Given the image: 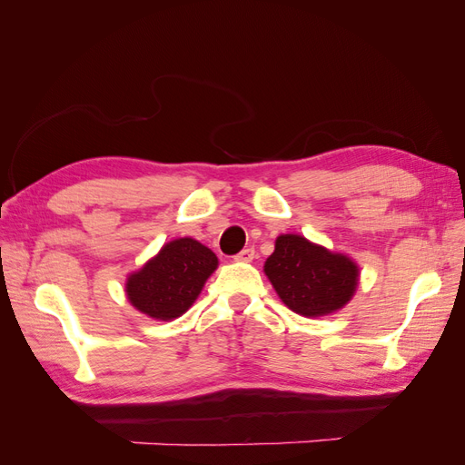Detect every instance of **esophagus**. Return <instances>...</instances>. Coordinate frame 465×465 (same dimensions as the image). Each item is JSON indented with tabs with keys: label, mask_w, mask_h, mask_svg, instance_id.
I'll list each match as a JSON object with an SVG mask.
<instances>
[{
	"label": "esophagus",
	"mask_w": 465,
	"mask_h": 465,
	"mask_svg": "<svg viewBox=\"0 0 465 465\" xmlns=\"http://www.w3.org/2000/svg\"><path fill=\"white\" fill-rule=\"evenodd\" d=\"M256 256V250L254 248H244L242 252H238V254L234 256L236 262H252Z\"/></svg>",
	"instance_id": "esophagus-1"
}]
</instances>
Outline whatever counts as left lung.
I'll list each match as a JSON object with an SVG mask.
<instances>
[{
	"mask_svg": "<svg viewBox=\"0 0 465 465\" xmlns=\"http://www.w3.org/2000/svg\"><path fill=\"white\" fill-rule=\"evenodd\" d=\"M279 299L292 312L323 316L340 311L357 289L359 270L347 256L308 242L299 234H281L263 265Z\"/></svg>",
	"mask_w": 465,
	"mask_h": 465,
	"instance_id": "obj_1",
	"label": "left lung"
}]
</instances>
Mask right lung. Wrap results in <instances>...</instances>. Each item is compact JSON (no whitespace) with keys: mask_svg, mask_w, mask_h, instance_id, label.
I'll return each instance as SVG.
<instances>
[{"mask_svg":"<svg viewBox=\"0 0 465 465\" xmlns=\"http://www.w3.org/2000/svg\"><path fill=\"white\" fill-rule=\"evenodd\" d=\"M215 267L217 256L209 248L193 238H178L163 246L142 272L130 275L125 292L139 312L154 320H173L198 299Z\"/></svg>","mask_w":465,"mask_h":465,"instance_id":"1","label":"right lung"}]
</instances>
